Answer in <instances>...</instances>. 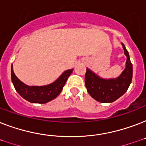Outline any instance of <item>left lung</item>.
<instances>
[{"instance_id": "8db88e82", "label": "left lung", "mask_w": 146, "mask_h": 146, "mask_svg": "<svg viewBox=\"0 0 146 146\" xmlns=\"http://www.w3.org/2000/svg\"><path fill=\"white\" fill-rule=\"evenodd\" d=\"M124 54L127 57L126 68L122 74L117 79L103 80L86 69L85 75V84L89 94L94 99L102 103H110L119 98L127 91L132 82L133 65L129 54L125 46Z\"/></svg>"}]
</instances>
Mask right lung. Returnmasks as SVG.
<instances>
[{"label":"right lung","instance_id":"add662e5","mask_svg":"<svg viewBox=\"0 0 146 146\" xmlns=\"http://www.w3.org/2000/svg\"><path fill=\"white\" fill-rule=\"evenodd\" d=\"M73 70L65 71L54 82L44 86H29L22 82L11 67V80L15 89L22 97L32 103L44 104L57 97L64 88Z\"/></svg>","mask_w":146,"mask_h":146}]
</instances>
